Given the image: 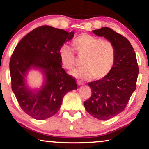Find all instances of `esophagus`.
<instances>
[{
  "instance_id": "34e87169",
  "label": "esophagus",
  "mask_w": 149,
  "mask_h": 149,
  "mask_svg": "<svg viewBox=\"0 0 149 149\" xmlns=\"http://www.w3.org/2000/svg\"><path fill=\"white\" fill-rule=\"evenodd\" d=\"M77 84H78L79 85H83V83L82 82V81H81L80 80H77Z\"/></svg>"
}]
</instances>
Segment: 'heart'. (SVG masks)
<instances>
[{
  "instance_id": "1",
  "label": "heart",
  "mask_w": 149,
  "mask_h": 149,
  "mask_svg": "<svg viewBox=\"0 0 149 149\" xmlns=\"http://www.w3.org/2000/svg\"><path fill=\"white\" fill-rule=\"evenodd\" d=\"M73 49L63 45L59 49L61 64L66 70L74 69L77 64L75 52L83 58L82 68L72 71V76L81 79L94 77L100 79L107 77L115 62L116 50L114 45L109 40L82 34L72 40Z\"/></svg>"
}]
</instances>
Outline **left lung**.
<instances>
[{
	"label": "left lung",
	"instance_id": "8db88e82",
	"mask_svg": "<svg viewBox=\"0 0 149 149\" xmlns=\"http://www.w3.org/2000/svg\"><path fill=\"white\" fill-rule=\"evenodd\" d=\"M114 45L115 62L107 77L88 83L91 95L84 102L87 113L100 120L111 119L125 110L136 88L138 65L133 47L129 40L111 28L93 30Z\"/></svg>",
	"mask_w": 149,
	"mask_h": 149
}]
</instances>
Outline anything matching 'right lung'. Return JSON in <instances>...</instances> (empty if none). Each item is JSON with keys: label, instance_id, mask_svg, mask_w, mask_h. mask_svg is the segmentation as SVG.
<instances>
[{"label": "right lung", "instance_id": "obj_1", "mask_svg": "<svg viewBox=\"0 0 149 149\" xmlns=\"http://www.w3.org/2000/svg\"><path fill=\"white\" fill-rule=\"evenodd\" d=\"M74 32L42 26L32 30L15 47L9 63L11 88L24 113L37 120L54 115L63 97L77 89L75 79L62 68L59 49L72 39ZM39 68L46 76L42 89L32 92L25 85V77L31 68Z\"/></svg>", "mask_w": 149, "mask_h": 149}]
</instances>
